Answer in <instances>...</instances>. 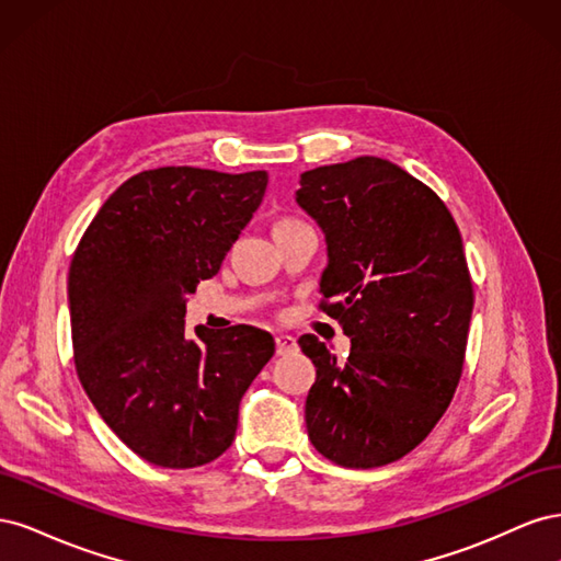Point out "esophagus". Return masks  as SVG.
<instances>
[{
	"instance_id": "esophagus-1",
	"label": "esophagus",
	"mask_w": 561,
	"mask_h": 561,
	"mask_svg": "<svg viewBox=\"0 0 561 561\" xmlns=\"http://www.w3.org/2000/svg\"><path fill=\"white\" fill-rule=\"evenodd\" d=\"M293 351H297L295 339L287 336V334H278L276 336V353L278 355H287V353H293Z\"/></svg>"
}]
</instances>
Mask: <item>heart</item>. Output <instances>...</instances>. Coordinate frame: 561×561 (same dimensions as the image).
Listing matches in <instances>:
<instances>
[{
  "mask_svg": "<svg viewBox=\"0 0 561 561\" xmlns=\"http://www.w3.org/2000/svg\"><path fill=\"white\" fill-rule=\"evenodd\" d=\"M283 222H290V219H283ZM280 225V222H278Z\"/></svg>",
  "mask_w": 561,
  "mask_h": 561,
  "instance_id": "obj_1",
  "label": "heart"
}]
</instances>
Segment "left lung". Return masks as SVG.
<instances>
[{"mask_svg":"<svg viewBox=\"0 0 561 561\" xmlns=\"http://www.w3.org/2000/svg\"><path fill=\"white\" fill-rule=\"evenodd\" d=\"M297 203L328 241L318 309L342 322V363L299 336L316 365L307 431L344 468H379L419 447L461 379L472 280L451 213L431 186L377 157L301 173Z\"/></svg>","mask_w":561,"mask_h":561,"instance_id":"1","label":"left lung"}]
</instances>
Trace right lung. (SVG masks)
<instances>
[{
	"label": "right lung",
	"mask_w": 561,
	"mask_h": 561,
	"mask_svg": "<svg viewBox=\"0 0 561 561\" xmlns=\"http://www.w3.org/2000/svg\"><path fill=\"white\" fill-rule=\"evenodd\" d=\"M268 175L165 165L126 180L70 264L79 381L126 447L196 468L236 437L241 398L276 351L250 325L184 336L186 297L213 278L264 198Z\"/></svg>",
	"instance_id": "add662e5"
}]
</instances>
